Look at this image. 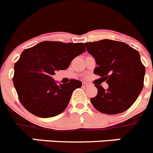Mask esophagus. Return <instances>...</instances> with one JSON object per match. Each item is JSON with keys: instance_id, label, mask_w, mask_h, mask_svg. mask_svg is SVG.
<instances>
[{"instance_id": "obj_1", "label": "esophagus", "mask_w": 153, "mask_h": 153, "mask_svg": "<svg viewBox=\"0 0 153 153\" xmlns=\"http://www.w3.org/2000/svg\"><path fill=\"white\" fill-rule=\"evenodd\" d=\"M82 85H83V86H85V87H88V86H89L90 84L88 83V82H86V81H84L83 83H82Z\"/></svg>"}]
</instances>
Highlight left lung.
I'll return each instance as SVG.
<instances>
[{"instance_id":"1","label":"left lung","mask_w":153,"mask_h":153,"mask_svg":"<svg viewBox=\"0 0 153 153\" xmlns=\"http://www.w3.org/2000/svg\"><path fill=\"white\" fill-rule=\"evenodd\" d=\"M85 44L97 65L94 72L109 85L106 90L95 85L97 94L91 98V103L99 112L108 115L126 111L143 88L145 67L139 52L125 43L109 39Z\"/></svg>"}]
</instances>
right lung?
I'll list each match as a JSON object with an SVG mask.
<instances>
[{
    "label": "right lung",
    "mask_w": 153,
    "mask_h": 153,
    "mask_svg": "<svg viewBox=\"0 0 153 153\" xmlns=\"http://www.w3.org/2000/svg\"><path fill=\"white\" fill-rule=\"evenodd\" d=\"M85 51L83 43L42 41L21 53L14 65L13 81L19 99L28 112L51 118L65 110L73 91L82 83L72 79L58 85L52 76L58 70L68 68L72 59Z\"/></svg>",
    "instance_id": "add662e5"
}]
</instances>
